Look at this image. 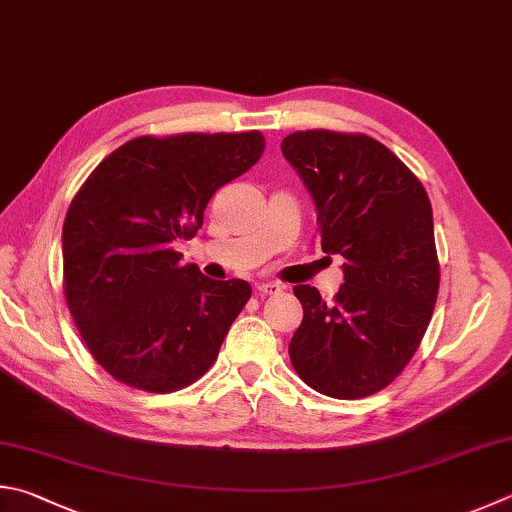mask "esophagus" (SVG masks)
<instances>
[{
	"label": "esophagus",
	"instance_id": "1",
	"mask_svg": "<svg viewBox=\"0 0 512 512\" xmlns=\"http://www.w3.org/2000/svg\"><path fill=\"white\" fill-rule=\"evenodd\" d=\"M256 289H258L260 296H274V294H278V292H283V285L269 281V283H258Z\"/></svg>",
	"mask_w": 512,
	"mask_h": 512
}]
</instances>
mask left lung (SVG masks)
Listing matches in <instances>:
<instances>
[{
  "instance_id": "obj_1",
  "label": "left lung",
  "mask_w": 512,
  "mask_h": 512,
  "mask_svg": "<svg viewBox=\"0 0 512 512\" xmlns=\"http://www.w3.org/2000/svg\"><path fill=\"white\" fill-rule=\"evenodd\" d=\"M281 149L314 198L323 252L345 258L334 301L316 287H294L303 321L289 359L325 397H370L406 368L435 310L430 198L388 147L363 133L296 131Z\"/></svg>"
}]
</instances>
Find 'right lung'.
Instances as JSON below:
<instances>
[{
  "mask_svg": "<svg viewBox=\"0 0 512 512\" xmlns=\"http://www.w3.org/2000/svg\"><path fill=\"white\" fill-rule=\"evenodd\" d=\"M263 149L258 131L142 136L106 156L75 194L62 229L64 294L113 379L173 392L216 361L252 287L211 281L173 245L196 234L211 196Z\"/></svg>",
  "mask_w": 512,
  "mask_h": 512,
  "instance_id": "1",
  "label": "right lung"
}]
</instances>
